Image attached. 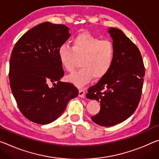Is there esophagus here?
<instances>
[{
    "mask_svg": "<svg viewBox=\"0 0 159 159\" xmlns=\"http://www.w3.org/2000/svg\"><path fill=\"white\" fill-rule=\"evenodd\" d=\"M79 96L84 98L85 97V90L83 89H79Z\"/></svg>",
    "mask_w": 159,
    "mask_h": 159,
    "instance_id": "esophagus-1",
    "label": "esophagus"
}]
</instances>
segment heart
<instances>
[{"mask_svg":"<svg viewBox=\"0 0 159 159\" xmlns=\"http://www.w3.org/2000/svg\"><path fill=\"white\" fill-rule=\"evenodd\" d=\"M115 48L112 42L102 40L89 32H80L71 42L70 47L61 45L58 51L60 64L66 71L71 73L81 59L80 69L68 75L66 80L78 88H83L93 78L102 79L112 66Z\"/></svg>","mask_w":159,"mask_h":159,"instance_id":"heart-1","label":"heart"}]
</instances>
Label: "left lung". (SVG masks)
Masks as SVG:
<instances>
[{
	"label": "left lung",
	"instance_id": "8db88e82",
	"mask_svg": "<svg viewBox=\"0 0 159 159\" xmlns=\"http://www.w3.org/2000/svg\"><path fill=\"white\" fill-rule=\"evenodd\" d=\"M115 56L110 71L88 90L86 98L100 102V110L91 119L97 125L110 127L129 118L142 95L145 68L138 47L122 30L110 27Z\"/></svg>",
	"mask_w": 159,
	"mask_h": 159
}]
</instances>
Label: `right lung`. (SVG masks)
Returning <instances> with one entry per match:
<instances>
[{"instance_id":"add662e5","label":"right lung","mask_w":159,"mask_h":159,"mask_svg":"<svg viewBox=\"0 0 159 159\" xmlns=\"http://www.w3.org/2000/svg\"><path fill=\"white\" fill-rule=\"evenodd\" d=\"M69 27L45 22L30 29L14 46L10 59L12 95L27 119L47 125L57 120L79 95L72 84L60 81L64 70L58 51L69 38ZM57 82L49 88L50 82Z\"/></svg>"}]
</instances>
